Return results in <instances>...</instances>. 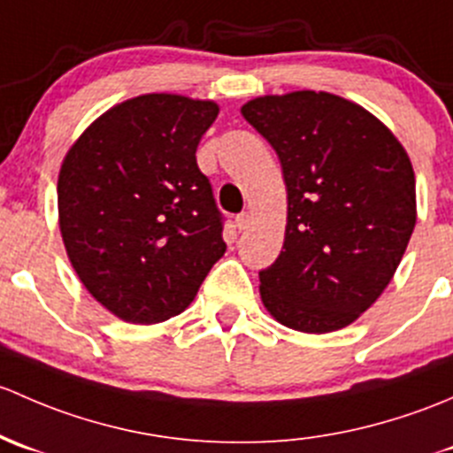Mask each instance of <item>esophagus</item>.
<instances>
[{
	"mask_svg": "<svg viewBox=\"0 0 453 453\" xmlns=\"http://www.w3.org/2000/svg\"><path fill=\"white\" fill-rule=\"evenodd\" d=\"M250 222H253V216H250V213H240V216L235 218V226L240 228V231H246V228L250 226Z\"/></svg>",
	"mask_w": 453,
	"mask_h": 453,
	"instance_id": "esophagus-1",
	"label": "esophagus"
}]
</instances>
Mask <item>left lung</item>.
<instances>
[{
  "label": "left lung",
  "instance_id": "8db88e82",
  "mask_svg": "<svg viewBox=\"0 0 453 453\" xmlns=\"http://www.w3.org/2000/svg\"><path fill=\"white\" fill-rule=\"evenodd\" d=\"M242 115L274 148L288 189L283 249L259 273L261 301L290 329L347 327L386 290L417 225L408 152L334 93L261 96Z\"/></svg>",
  "mask_w": 453,
  "mask_h": 453
}]
</instances>
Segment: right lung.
I'll list each match as a JSON object with an SVG mask.
<instances>
[{"instance_id":"add662e5","label":"right lung","mask_w":453,"mask_h":453,"mask_svg":"<svg viewBox=\"0 0 453 453\" xmlns=\"http://www.w3.org/2000/svg\"><path fill=\"white\" fill-rule=\"evenodd\" d=\"M218 111L176 93L137 96L100 115L63 158L67 257L88 295L126 323L180 314L225 255L222 213L196 163Z\"/></svg>"}]
</instances>
